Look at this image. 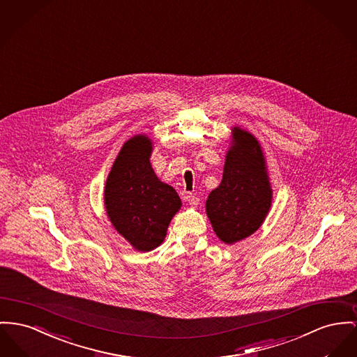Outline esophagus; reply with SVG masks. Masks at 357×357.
Returning <instances> with one entry per match:
<instances>
[{"label": "esophagus", "mask_w": 357, "mask_h": 357, "mask_svg": "<svg viewBox=\"0 0 357 357\" xmlns=\"http://www.w3.org/2000/svg\"><path fill=\"white\" fill-rule=\"evenodd\" d=\"M187 202L190 203V207H197L199 206V197H196L195 195H192V193H188L187 195Z\"/></svg>", "instance_id": "esophagus-1"}]
</instances>
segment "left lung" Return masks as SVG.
Masks as SVG:
<instances>
[{"label":"left lung","mask_w":357,"mask_h":357,"mask_svg":"<svg viewBox=\"0 0 357 357\" xmlns=\"http://www.w3.org/2000/svg\"><path fill=\"white\" fill-rule=\"evenodd\" d=\"M272 203V188L259 141L234 127L226 154L223 177L206 202L215 234L227 245L252 236L264 222Z\"/></svg>","instance_id":"obj_1"}]
</instances>
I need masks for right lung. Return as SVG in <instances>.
Masks as SVG:
<instances>
[{
    "label": "right lung",
    "mask_w": 357,
    "mask_h": 357,
    "mask_svg": "<svg viewBox=\"0 0 357 357\" xmlns=\"http://www.w3.org/2000/svg\"><path fill=\"white\" fill-rule=\"evenodd\" d=\"M151 150L146 135L124 143L104 190L111 223L139 252H150L164 242L167 226L181 207L177 192L160 181L150 165Z\"/></svg>",
    "instance_id": "1"
}]
</instances>
